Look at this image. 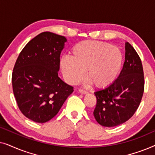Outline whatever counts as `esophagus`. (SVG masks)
Segmentation results:
<instances>
[{
	"label": "esophagus",
	"mask_w": 155,
	"mask_h": 155,
	"mask_svg": "<svg viewBox=\"0 0 155 155\" xmlns=\"http://www.w3.org/2000/svg\"><path fill=\"white\" fill-rule=\"evenodd\" d=\"M79 92L80 94H87V92L85 90H79Z\"/></svg>",
	"instance_id": "obj_1"
}]
</instances>
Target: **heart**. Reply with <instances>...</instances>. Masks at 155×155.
Returning a JSON list of instances; mask_svg holds the SVG:
<instances>
[{
    "instance_id": "1",
    "label": "heart",
    "mask_w": 155,
    "mask_h": 155,
    "mask_svg": "<svg viewBox=\"0 0 155 155\" xmlns=\"http://www.w3.org/2000/svg\"><path fill=\"white\" fill-rule=\"evenodd\" d=\"M123 62L120 51L116 46L99 41L78 42L70 51L69 57L60 61L63 78L70 84L80 81L84 75L96 88L110 85L117 77Z\"/></svg>"
}]
</instances>
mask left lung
<instances>
[{"instance_id": "obj_1", "label": "left lung", "mask_w": 155, "mask_h": 155, "mask_svg": "<svg viewBox=\"0 0 155 155\" xmlns=\"http://www.w3.org/2000/svg\"><path fill=\"white\" fill-rule=\"evenodd\" d=\"M125 62L117 79L94 92L97 105L93 112L101 126L114 127L126 122L138 108L144 92L140 58L128 42L125 43Z\"/></svg>"}]
</instances>
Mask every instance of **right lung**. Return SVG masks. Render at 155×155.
I'll return each instance as SVG.
<instances>
[{
	"instance_id": "obj_1",
	"label": "right lung",
	"mask_w": 155,
	"mask_h": 155,
	"mask_svg": "<svg viewBox=\"0 0 155 155\" xmlns=\"http://www.w3.org/2000/svg\"><path fill=\"white\" fill-rule=\"evenodd\" d=\"M66 41L63 36L42 32L27 43L17 59L12 90L21 112L33 121L50 120L73 92L58 75Z\"/></svg>"
}]
</instances>
